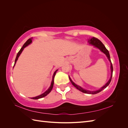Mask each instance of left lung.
I'll return each instance as SVG.
<instances>
[{
  "label": "left lung",
  "mask_w": 128,
  "mask_h": 128,
  "mask_svg": "<svg viewBox=\"0 0 128 128\" xmlns=\"http://www.w3.org/2000/svg\"><path fill=\"white\" fill-rule=\"evenodd\" d=\"M88 42L89 44H92L94 45V46H95L96 48H98L100 51L104 53L106 55L107 57L108 58V60L110 62V69H111V76H110V80H108V82L104 85V86H102L101 88L99 89L98 90H96V91H88V90H85V89H83V88H81L80 86H77L76 84H75L74 83L72 80H71V78H70V77L69 76V78L70 80V82L72 83V84L77 89H78V90L80 91L81 92H82L83 93H85V94H98V93L101 92L102 90H104V88H105L108 85L110 84V81L112 80V75H113V65H112V64L111 62V61H110V53L107 50V49L105 48V46H104V45L102 43V42L100 41V40H99L98 38H96V37H92L90 39H89L88 40Z\"/></svg>",
  "instance_id": "1"
}]
</instances>
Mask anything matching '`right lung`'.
<instances>
[{
    "label": "right lung",
    "instance_id": "obj_1",
    "mask_svg": "<svg viewBox=\"0 0 128 128\" xmlns=\"http://www.w3.org/2000/svg\"><path fill=\"white\" fill-rule=\"evenodd\" d=\"M32 37L30 38H29V39H28V40H27L26 42L24 44V45H23V46L20 49V51H18V54H17L16 59H15V63H14V65L13 67H14V66H15V64H16V61H17L18 59V56H20V55L21 54V53H22L23 50H24V48H26V46H28V45H29V44L31 43V42H32ZM57 71H58V70H56L55 71V72H54V74H53V77H52V82H51V86H50V88H48V90H46V91L44 93H43V94H40V96H35V97L32 98V99H40V98H43V97H44V96H47V95L49 94V93L51 91L52 89V88H53V87L54 79V76H55V75H56V72H57Z\"/></svg>",
    "mask_w": 128,
    "mask_h": 128
}]
</instances>
